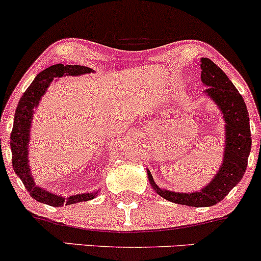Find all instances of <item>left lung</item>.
Here are the masks:
<instances>
[{"label": "left lung", "mask_w": 261, "mask_h": 261, "mask_svg": "<svg viewBox=\"0 0 261 261\" xmlns=\"http://www.w3.org/2000/svg\"><path fill=\"white\" fill-rule=\"evenodd\" d=\"M200 67L202 85L207 87L205 94L218 107L226 122L223 161L220 169L211 181L194 193H178L160 188L147 169L149 184L158 195L170 202L191 207L214 206L228 195L243 178L251 149L249 114L243 97L227 74L211 60L202 58Z\"/></svg>", "instance_id": "obj_1"}]
</instances>
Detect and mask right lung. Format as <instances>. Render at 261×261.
<instances>
[{
  "label": "right lung",
  "instance_id": "obj_1",
  "mask_svg": "<svg viewBox=\"0 0 261 261\" xmlns=\"http://www.w3.org/2000/svg\"><path fill=\"white\" fill-rule=\"evenodd\" d=\"M92 72H94V70L86 67V66L62 64L53 65L37 74V77L18 101L16 114H14L13 128H12L11 134L12 164H13L14 172L23 181L31 196L34 197L37 201L45 203V205L59 207V206L88 201V200L94 199L99 191L97 190L94 193L77 194V195L67 197L56 195L51 191L35 184L31 172V167H29V142H31L33 116H34L35 109L38 108L41 98L46 93L54 79H60V77L64 76H81V74Z\"/></svg>",
  "mask_w": 261,
  "mask_h": 261
}]
</instances>
